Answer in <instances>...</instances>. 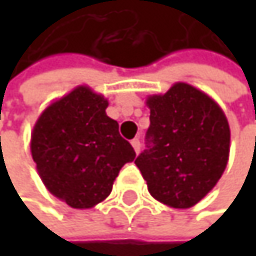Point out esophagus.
Listing matches in <instances>:
<instances>
[{"label": "esophagus", "mask_w": 256, "mask_h": 256, "mask_svg": "<svg viewBox=\"0 0 256 256\" xmlns=\"http://www.w3.org/2000/svg\"><path fill=\"white\" fill-rule=\"evenodd\" d=\"M132 146H134L135 152H136V154H140V150H141V141H140V138L132 140Z\"/></svg>", "instance_id": "34e87169"}]
</instances>
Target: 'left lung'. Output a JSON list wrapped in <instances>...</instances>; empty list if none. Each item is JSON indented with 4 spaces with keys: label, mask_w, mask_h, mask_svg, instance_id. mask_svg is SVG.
<instances>
[{
    "label": "left lung",
    "mask_w": 256,
    "mask_h": 256,
    "mask_svg": "<svg viewBox=\"0 0 256 256\" xmlns=\"http://www.w3.org/2000/svg\"><path fill=\"white\" fill-rule=\"evenodd\" d=\"M147 106L150 126L135 164L155 200L175 209L192 208L228 166L229 122L212 98L184 82L150 96Z\"/></svg>",
    "instance_id": "obj_1"
}]
</instances>
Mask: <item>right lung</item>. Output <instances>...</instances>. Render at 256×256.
<instances>
[{"mask_svg": "<svg viewBox=\"0 0 256 256\" xmlns=\"http://www.w3.org/2000/svg\"><path fill=\"white\" fill-rule=\"evenodd\" d=\"M107 101L76 87L38 118L30 150L47 190L74 209H89L112 192L126 162L136 156L106 115Z\"/></svg>", "mask_w": 256, "mask_h": 256, "instance_id": "add662e5", "label": "right lung"}]
</instances>
